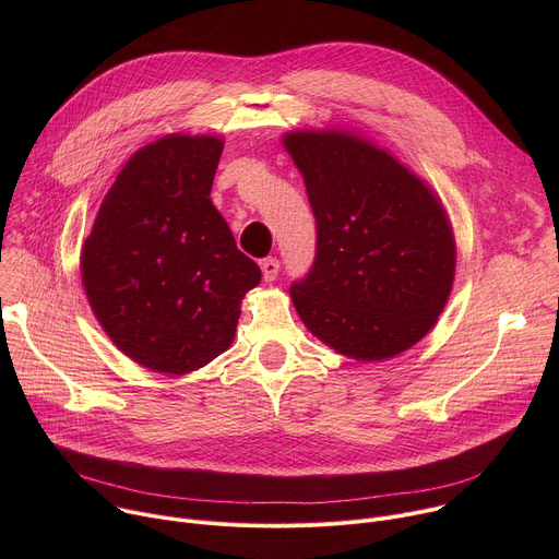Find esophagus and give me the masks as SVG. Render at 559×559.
<instances>
[{"mask_svg": "<svg viewBox=\"0 0 559 559\" xmlns=\"http://www.w3.org/2000/svg\"><path fill=\"white\" fill-rule=\"evenodd\" d=\"M278 267H281V263L276 261V259H265V261H261V272H263V278L270 283V281H274L276 278V274H278Z\"/></svg>", "mask_w": 559, "mask_h": 559, "instance_id": "34e87169", "label": "esophagus"}]
</instances>
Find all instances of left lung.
<instances>
[{"mask_svg":"<svg viewBox=\"0 0 559 559\" xmlns=\"http://www.w3.org/2000/svg\"><path fill=\"white\" fill-rule=\"evenodd\" d=\"M281 141L318 234L311 272L289 287L302 325L360 362L412 349L438 323L455 278V236L440 197L352 130H292Z\"/></svg>","mask_w":559,"mask_h":559,"instance_id":"8db88e82","label":"left lung"}]
</instances>
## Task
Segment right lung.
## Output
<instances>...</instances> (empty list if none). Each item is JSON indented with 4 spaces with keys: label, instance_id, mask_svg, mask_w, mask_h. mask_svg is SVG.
I'll return each instance as SVG.
<instances>
[{
    "label": "right lung",
    "instance_id": "1",
    "mask_svg": "<svg viewBox=\"0 0 559 559\" xmlns=\"http://www.w3.org/2000/svg\"><path fill=\"white\" fill-rule=\"evenodd\" d=\"M225 141L173 132L139 147L106 192L79 272L108 338L170 376L205 367L234 341L261 283L210 199Z\"/></svg>",
    "mask_w": 559,
    "mask_h": 559
}]
</instances>
